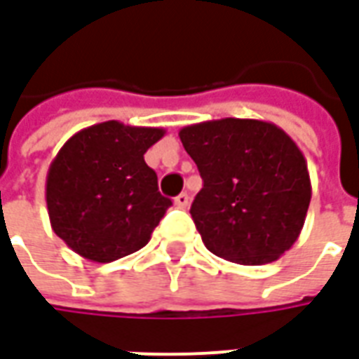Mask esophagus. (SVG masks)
<instances>
[{"label":"esophagus","instance_id":"obj_1","mask_svg":"<svg viewBox=\"0 0 359 359\" xmlns=\"http://www.w3.org/2000/svg\"><path fill=\"white\" fill-rule=\"evenodd\" d=\"M188 203H190V198H188V194H184V192L175 198V205H177V208H180V210H184Z\"/></svg>","mask_w":359,"mask_h":359}]
</instances>
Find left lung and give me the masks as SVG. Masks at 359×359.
I'll list each match as a JSON object with an SVG mask.
<instances>
[{
	"label": "left lung",
	"mask_w": 359,
	"mask_h": 359,
	"mask_svg": "<svg viewBox=\"0 0 359 359\" xmlns=\"http://www.w3.org/2000/svg\"><path fill=\"white\" fill-rule=\"evenodd\" d=\"M203 188L190 208L205 248L241 265L271 264L292 248L311 180L302 149L262 118L226 117L179 130Z\"/></svg>",
	"instance_id": "8db88e82"
}]
</instances>
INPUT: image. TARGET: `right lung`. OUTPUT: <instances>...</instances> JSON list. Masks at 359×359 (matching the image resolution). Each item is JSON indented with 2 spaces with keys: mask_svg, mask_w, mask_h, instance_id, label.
I'll return each mask as SVG.
<instances>
[{
  "mask_svg": "<svg viewBox=\"0 0 359 359\" xmlns=\"http://www.w3.org/2000/svg\"><path fill=\"white\" fill-rule=\"evenodd\" d=\"M165 128L105 121L73 134L53 157L46 203L53 233L74 254L109 264L144 248L171 200L144 154Z\"/></svg>",
  "mask_w": 359,
  "mask_h": 359,
  "instance_id": "obj_1",
  "label": "right lung"
}]
</instances>
